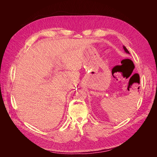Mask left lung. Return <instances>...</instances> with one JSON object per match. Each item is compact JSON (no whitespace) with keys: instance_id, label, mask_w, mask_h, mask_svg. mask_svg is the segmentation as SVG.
Instances as JSON below:
<instances>
[{"instance_id":"1","label":"left lung","mask_w":157,"mask_h":157,"mask_svg":"<svg viewBox=\"0 0 157 157\" xmlns=\"http://www.w3.org/2000/svg\"><path fill=\"white\" fill-rule=\"evenodd\" d=\"M123 48H124V51L126 52V53L127 54H130V52H128V50H127V48H126V47L124 46H123Z\"/></svg>"}]
</instances>
